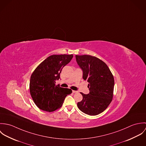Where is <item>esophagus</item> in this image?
<instances>
[{"mask_svg": "<svg viewBox=\"0 0 146 146\" xmlns=\"http://www.w3.org/2000/svg\"><path fill=\"white\" fill-rule=\"evenodd\" d=\"M72 93H77L78 92H77V91H75V90H72Z\"/></svg>", "mask_w": 146, "mask_h": 146, "instance_id": "1", "label": "esophagus"}]
</instances>
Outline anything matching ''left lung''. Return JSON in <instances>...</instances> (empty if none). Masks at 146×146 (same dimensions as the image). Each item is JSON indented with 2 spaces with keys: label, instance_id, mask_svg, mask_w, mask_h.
Returning <instances> with one entry per match:
<instances>
[{
  "label": "left lung",
  "instance_id": "left-lung-1",
  "mask_svg": "<svg viewBox=\"0 0 146 146\" xmlns=\"http://www.w3.org/2000/svg\"><path fill=\"white\" fill-rule=\"evenodd\" d=\"M76 62L83 70L84 80L88 83L89 93L78 103L79 109L91 116L98 115L108 107L113 96L114 78L107 65L90 55H76Z\"/></svg>",
  "mask_w": 146,
  "mask_h": 146
}]
</instances>
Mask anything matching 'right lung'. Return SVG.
<instances>
[{
    "label": "right lung",
    "instance_id": "add662e5",
    "mask_svg": "<svg viewBox=\"0 0 146 146\" xmlns=\"http://www.w3.org/2000/svg\"><path fill=\"white\" fill-rule=\"evenodd\" d=\"M72 54L52 55L44 60L33 71L30 81V93L37 107L53 112L62 106L65 97L72 90L56 85L63 67L71 61Z\"/></svg>",
    "mask_w": 146,
    "mask_h": 146
}]
</instances>
